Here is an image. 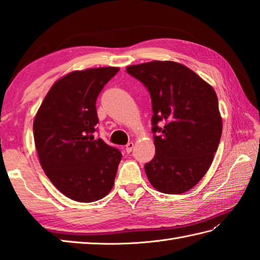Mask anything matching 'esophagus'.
<instances>
[{"label": "esophagus", "mask_w": 260, "mask_h": 260, "mask_svg": "<svg viewBox=\"0 0 260 260\" xmlns=\"http://www.w3.org/2000/svg\"><path fill=\"white\" fill-rule=\"evenodd\" d=\"M133 148H134V143H133V142H129L128 144H127V145L125 146V151H126L127 153H131L132 151H133Z\"/></svg>", "instance_id": "obj_1"}]
</instances>
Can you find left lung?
Returning a JSON list of instances; mask_svg holds the SVG:
<instances>
[{"mask_svg":"<svg viewBox=\"0 0 260 260\" xmlns=\"http://www.w3.org/2000/svg\"><path fill=\"white\" fill-rule=\"evenodd\" d=\"M126 71L146 86L152 99L155 156L144 167L148 181L167 194L191 190L209 170L222 134L217 93L175 61L154 60Z\"/></svg>","mask_w":260,"mask_h":260,"instance_id":"8db88e82","label":"left lung"}]
</instances>
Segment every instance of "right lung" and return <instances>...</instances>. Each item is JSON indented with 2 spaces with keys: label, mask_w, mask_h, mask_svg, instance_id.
Here are the masks:
<instances>
[{
  "label": "right lung",
  "mask_w": 260,
  "mask_h": 260,
  "mask_svg": "<svg viewBox=\"0 0 260 260\" xmlns=\"http://www.w3.org/2000/svg\"><path fill=\"white\" fill-rule=\"evenodd\" d=\"M118 67L75 70L49 89L33 120L41 168L63 196L93 202L113 189L121 154L93 139L96 99Z\"/></svg>",
  "instance_id": "right-lung-1"
}]
</instances>
